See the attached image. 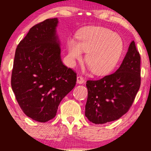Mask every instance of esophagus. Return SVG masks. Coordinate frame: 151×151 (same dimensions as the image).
Listing matches in <instances>:
<instances>
[{"label":"esophagus","mask_w":151,"mask_h":151,"mask_svg":"<svg viewBox=\"0 0 151 151\" xmlns=\"http://www.w3.org/2000/svg\"><path fill=\"white\" fill-rule=\"evenodd\" d=\"M77 83L79 84H82L84 83V78L82 77H81V76H78L77 78Z\"/></svg>","instance_id":"34e87169"}]
</instances>
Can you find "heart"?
Here are the masks:
<instances>
[{
	"label": "heart",
	"instance_id": "1",
	"mask_svg": "<svg viewBox=\"0 0 151 151\" xmlns=\"http://www.w3.org/2000/svg\"><path fill=\"white\" fill-rule=\"evenodd\" d=\"M79 42L70 39L67 42L68 58L72 64L86 52V62L97 75H105L114 70L124 52L120 35L103 27H87L78 32Z\"/></svg>",
	"mask_w": 151,
	"mask_h": 151
}]
</instances>
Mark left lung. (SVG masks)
<instances>
[{
  "mask_svg": "<svg viewBox=\"0 0 151 151\" xmlns=\"http://www.w3.org/2000/svg\"><path fill=\"white\" fill-rule=\"evenodd\" d=\"M85 116L95 124L120 119L132 105L141 86V56L134 41L116 72L99 80H88Z\"/></svg>",
  "mask_w": 151,
  "mask_h": 151,
  "instance_id": "8db88e82",
  "label": "left lung"
}]
</instances>
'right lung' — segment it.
<instances>
[{
  "label": "right lung",
  "mask_w": 151,
  "mask_h": 151,
  "mask_svg": "<svg viewBox=\"0 0 151 151\" xmlns=\"http://www.w3.org/2000/svg\"><path fill=\"white\" fill-rule=\"evenodd\" d=\"M57 18L32 27L15 50L11 86L26 116L47 122L76 84L77 74L63 65Z\"/></svg>",
  "instance_id": "right-lung-1"
}]
</instances>
